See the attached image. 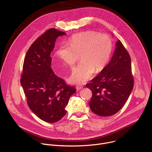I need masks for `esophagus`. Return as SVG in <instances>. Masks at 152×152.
I'll return each mask as SVG.
<instances>
[{
    "label": "esophagus",
    "mask_w": 152,
    "mask_h": 152,
    "mask_svg": "<svg viewBox=\"0 0 152 152\" xmlns=\"http://www.w3.org/2000/svg\"><path fill=\"white\" fill-rule=\"evenodd\" d=\"M76 88L77 90H80L83 88V86H76Z\"/></svg>",
    "instance_id": "obj_1"
}]
</instances>
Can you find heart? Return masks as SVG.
<instances>
[{
    "instance_id": "obj_1",
    "label": "heart",
    "mask_w": 152,
    "mask_h": 152,
    "mask_svg": "<svg viewBox=\"0 0 152 152\" xmlns=\"http://www.w3.org/2000/svg\"><path fill=\"white\" fill-rule=\"evenodd\" d=\"M68 45H61L56 55L72 68L78 61L81 62L74 68L69 78L75 84H83L90 79L94 73L104 69L110 61L112 51L111 38L106 34L94 31H86L73 35Z\"/></svg>"
}]
</instances>
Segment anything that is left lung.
Segmentation results:
<instances>
[{"label":"left lung","instance_id":"8db88e82","mask_svg":"<svg viewBox=\"0 0 152 152\" xmlns=\"http://www.w3.org/2000/svg\"><path fill=\"white\" fill-rule=\"evenodd\" d=\"M115 45L110 63L86 85L92 91L88 103L91 110L100 116L108 117L118 112L134 87L131 57L120 40Z\"/></svg>","mask_w":152,"mask_h":152}]
</instances>
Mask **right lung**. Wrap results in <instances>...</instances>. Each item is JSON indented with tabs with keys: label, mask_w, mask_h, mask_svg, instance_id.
<instances>
[{
	"label": "right lung",
	"mask_w": 152,
	"mask_h": 152,
	"mask_svg": "<svg viewBox=\"0 0 152 152\" xmlns=\"http://www.w3.org/2000/svg\"><path fill=\"white\" fill-rule=\"evenodd\" d=\"M66 34L55 28L47 30L28 49L23 62L20 83L31 111L48 123L60 120L70 96L76 90L56 76L50 68L56 38Z\"/></svg>",
	"instance_id": "obj_1"
}]
</instances>
